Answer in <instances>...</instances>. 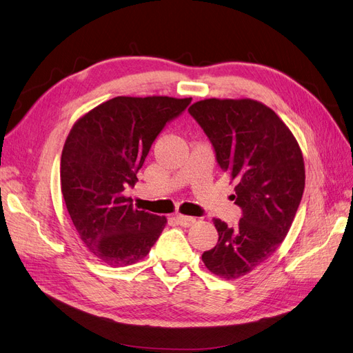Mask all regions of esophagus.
<instances>
[{
	"mask_svg": "<svg viewBox=\"0 0 353 353\" xmlns=\"http://www.w3.org/2000/svg\"><path fill=\"white\" fill-rule=\"evenodd\" d=\"M174 219H176V221H177L180 225H183V227H190L193 223L196 221L193 217H188V215H181V214L176 215Z\"/></svg>",
	"mask_w": 353,
	"mask_h": 353,
	"instance_id": "obj_1",
	"label": "esophagus"
}]
</instances>
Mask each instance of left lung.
Listing matches in <instances>:
<instances>
[{"instance_id": "left-lung-1", "label": "left lung", "mask_w": 353, "mask_h": 353, "mask_svg": "<svg viewBox=\"0 0 353 353\" xmlns=\"http://www.w3.org/2000/svg\"><path fill=\"white\" fill-rule=\"evenodd\" d=\"M189 114L236 180L233 199L242 210L236 227L214 219L219 243L202 261L221 279L242 277L274 254L290 229L305 188L301 148L276 112L254 99H203Z\"/></svg>"}]
</instances>
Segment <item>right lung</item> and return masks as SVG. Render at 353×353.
I'll list each match as a JSON object with an SVG mask.
<instances>
[{
  "instance_id": "right-lung-1",
  "label": "right lung",
  "mask_w": 353,
  "mask_h": 353,
  "mask_svg": "<svg viewBox=\"0 0 353 353\" xmlns=\"http://www.w3.org/2000/svg\"><path fill=\"white\" fill-rule=\"evenodd\" d=\"M192 98L116 97L79 119L61 154V193L67 211L92 255L126 267L150 254L165 217L133 208L123 190L133 188L157 136Z\"/></svg>"
}]
</instances>
